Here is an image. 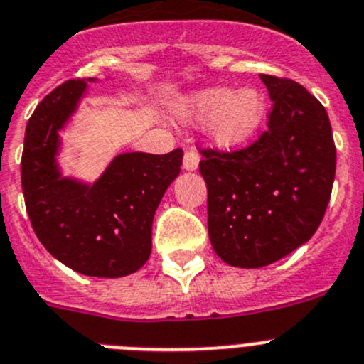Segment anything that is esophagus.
<instances>
[{"instance_id":"34e87169","label":"esophagus","mask_w":364,"mask_h":364,"mask_svg":"<svg viewBox=\"0 0 364 364\" xmlns=\"http://www.w3.org/2000/svg\"><path fill=\"white\" fill-rule=\"evenodd\" d=\"M198 166H199L198 152H193V151L185 152V156H183V168H185L186 172H193V171H198Z\"/></svg>"}]
</instances>
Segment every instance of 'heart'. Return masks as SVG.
Masks as SVG:
<instances>
[{
	"label": "heart",
	"mask_w": 364,
	"mask_h": 364,
	"mask_svg": "<svg viewBox=\"0 0 364 364\" xmlns=\"http://www.w3.org/2000/svg\"><path fill=\"white\" fill-rule=\"evenodd\" d=\"M178 111L190 124H205L208 140L230 151L242 147L259 132L266 120L267 100L257 87L233 91L212 86L183 97Z\"/></svg>",
	"instance_id": "b5f03b06"
}]
</instances>
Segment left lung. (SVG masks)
I'll use <instances>...</instances> for the list:
<instances>
[{"label":"left lung","mask_w":364,"mask_h":364,"mask_svg":"<svg viewBox=\"0 0 364 364\" xmlns=\"http://www.w3.org/2000/svg\"><path fill=\"white\" fill-rule=\"evenodd\" d=\"M273 100L267 131L232 154L203 151L208 235L220 260L264 267L316 233L331 199L336 147L323 105L289 79L260 75Z\"/></svg>","instance_id":"left-lung-1"}]
</instances>
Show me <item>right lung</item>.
<instances>
[{
	"instance_id": "right-lung-1",
	"label": "right lung",
	"mask_w": 364,
	"mask_h": 364,
	"mask_svg": "<svg viewBox=\"0 0 364 364\" xmlns=\"http://www.w3.org/2000/svg\"><path fill=\"white\" fill-rule=\"evenodd\" d=\"M97 80H68L41 100L26 124L21 185L33 232L59 262L86 277L120 278L151 257L154 213L179 176L183 151L124 152L93 183L64 176L59 132Z\"/></svg>"
}]
</instances>
